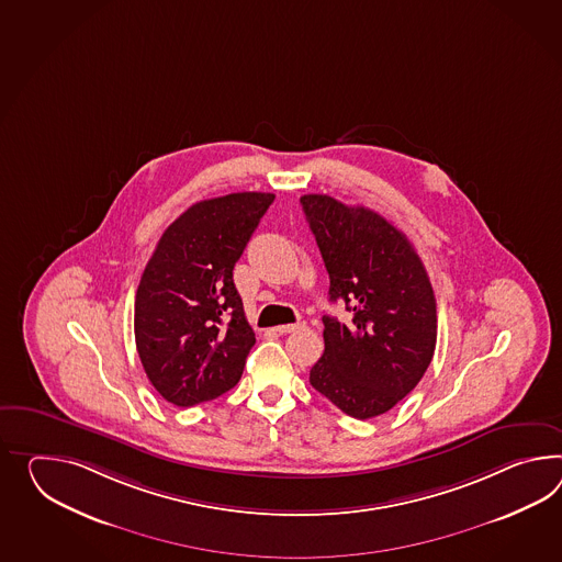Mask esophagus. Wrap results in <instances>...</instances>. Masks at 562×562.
I'll use <instances>...</instances> for the list:
<instances>
[{
	"label": "esophagus",
	"mask_w": 562,
	"mask_h": 562,
	"mask_svg": "<svg viewBox=\"0 0 562 562\" xmlns=\"http://www.w3.org/2000/svg\"><path fill=\"white\" fill-rule=\"evenodd\" d=\"M301 323H294V325H280L276 330H278L280 335H288V333H294V330L301 329Z\"/></svg>",
	"instance_id": "obj_1"
}]
</instances>
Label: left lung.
Here are the masks:
<instances>
[{
	"label": "left lung",
	"mask_w": 562,
	"mask_h": 562,
	"mask_svg": "<svg viewBox=\"0 0 562 562\" xmlns=\"http://www.w3.org/2000/svg\"><path fill=\"white\" fill-rule=\"evenodd\" d=\"M302 211L329 272V301L349 323L323 316L325 353L311 370L316 392L368 420L392 411L423 380L437 347V301L408 237L366 206L304 194Z\"/></svg>",
	"instance_id": "left-lung-1"
}]
</instances>
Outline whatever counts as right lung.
I'll return each mask as SVG.
<instances>
[{
  "instance_id": "1",
  "label": "right lung",
  "mask_w": 562,
  "mask_h": 562,
  "mask_svg": "<svg viewBox=\"0 0 562 562\" xmlns=\"http://www.w3.org/2000/svg\"><path fill=\"white\" fill-rule=\"evenodd\" d=\"M272 203V192L206 199L162 233L137 286L134 330L144 371L166 402L189 408L239 382L256 333L233 268Z\"/></svg>"
}]
</instances>
